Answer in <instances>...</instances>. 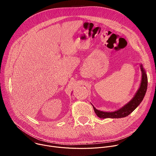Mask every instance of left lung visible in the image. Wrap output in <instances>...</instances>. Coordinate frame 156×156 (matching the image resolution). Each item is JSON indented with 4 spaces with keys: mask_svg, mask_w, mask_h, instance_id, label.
<instances>
[{
    "mask_svg": "<svg viewBox=\"0 0 156 156\" xmlns=\"http://www.w3.org/2000/svg\"><path fill=\"white\" fill-rule=\"evenodd\" d=\"M141 70L142 73V79L141 83L139 90L136 93L135 97L133 98L131 101H129L126 105L123 106L122 108L119 109L115 112H102L97 110L93 105V108L96 114L101 119H106V118H112V119H119L123 118L129 115L142 102L147 87V77L146 73L145 70L143 69L142 65H141Z\"/></svg>",
    "mask_w": 156,
    "mask_h": 156,
    "instance_id": "obj_1",
    "label": "left lung"
}]
</instances>
